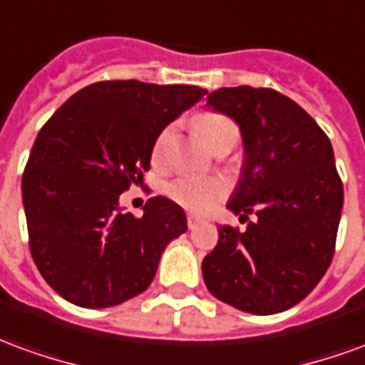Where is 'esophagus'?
<instances>
[{
    "mask_svg": "<svg viewBox=\"0 0 365 365\" xmlns=\"http://www.w3.org/2000/svg\"><path fill=\"white\" fill-rule=\"evenodd\" d=\"M199 222H201V219L195 217V215H190V217H187V227H190V229H195Z\"/></svg>",
    "mask_w": 365,
    "mask_h": 365,
    "instance_id": "esophagus-1",
    "label": "esophagus"
}]
</instances>
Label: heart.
Returning a JSON list of instances; mask_svg holds the SVG:
<instances>
[{"label": "heart", "instance_id": "b5f03b06", "mask_svg": "<svg viewBox=\"0 0 365 365\" xmlns=\"http://www.w3.org/2000/svg\"><path fill=\"white\" fill-rule=\"evenodd\" d=\"M195 130L201 140L213 148L225 138H237L238 127L235 120L221 113H203L195 119ZM172 138V128H164L152 148V162L160 164L166 156L168 144ZM168 195L174 199L178 205H182L193 213H209L225 195L227 183L219 178H197V175H183L168 185Z\"/></svg>", "mask_w": 365, "mask_h": 365}]
</instances>
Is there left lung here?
Instances as JSON below:
<instances>
[{
  "label": "left lung",
  "mask_w": 365,
  "mask_h": 365,
  "mask_svg": "<svg viewBox=\"0 0 365 365\" xmlns=\"http://www.w3.org/2000/svg\"><path fill=\"white\" fill-rule=\"evenodd\" d=\"M207 107L240 128L245 162L227 203L245 232L219 227V242L203 258L211 295L252 314L297 305L329 269L344 190L334 152L309 113L268 88H221Z\"/></svg>",
  "instance_id": "obj_1"
}]
</instances>
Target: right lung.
I'll use <instances>...</instances> for the list:
<instances>
[{
  "label": "right lung",
  "instance_id": "obj_1",
  "mask_svg": "<svg viewBox=\"0 0 365 365\" xmlns=\"http://www.w3.org/2000/svg\"><path fill=\"white\" fill-rule=\"evenodd\" d=\"M205 93L195 86L97 82L41 128L23 174V207L31 256L60 297L105 309L150 285L187 219L162 195L136 219L119 197L150 170L160 133Z\"/></svg>",
  "mask_w": 365,
  "mask_h": 365
}]
</instances>
